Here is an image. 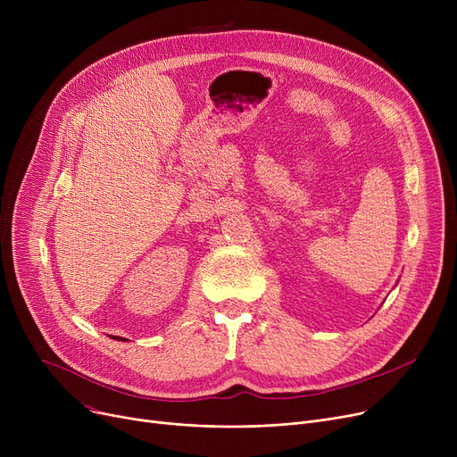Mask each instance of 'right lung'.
Instances as JSON below:
<instances>
[{
	"mask_svg": "<svg viewBox=\"0 0 457 457\" xmlns=\"http://www.w3.org/2000/svg\"><path fill=\"white\" fill-rule=\"evenodd\" d=\"M116 339V337H114ZM116 341H126V339H116Z\"/></svg>",
	"mask_w": 457,
	"mask_h": 457,
	"instance_id": "right-lung-1",
	"label": "right lung"
}]
</instances>
